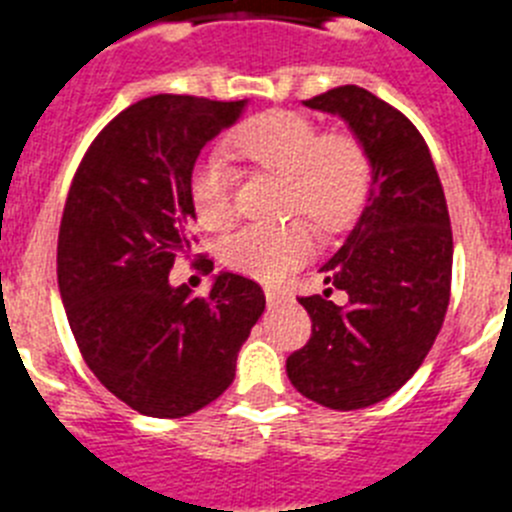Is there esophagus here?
Wrapping results in <instances>:
<instances>
[{
  "label": "esophagus",
  "mask_w": 512,
  "mask_h": 512,
  "mask_svg": "<svg viewBox=\"0 0 512 512\" xmlns=\"http://www.w3.org/2000/svg\"><path fill=\"white\" fill-rule=\"evenodd\" d=\"M266 302H269V307L282 305L284 295H282V292H274V289H266Z\"/></svg>",
  "instance_id": "1"
}]
</instances>
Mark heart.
I'll use <instances>...</instances> for the list:
<instances>
[{"mask_svg":"<svg viewBox=\"0 0 512 512\" xmlns=\"http://www.w3.org/2000/svg\"><path fill=\"white\" fill-rule=\"evenodd\" d=\"M223 156L251 171L279 176V210L300 212L320 233L354 223L372 187V158L348 130L318 133L307 115L269 110L251 117L223 143ZM197 223L223 233L235 220L233 184L220 161L202 166L192 179ZM310 230L300 220L246 228L230 235L223 261L233 271L261 282H279L310 256Z\"/></svg>","mask_w":512,"mask_h":512,"instance_id":"heart-1","label":"heart"}]
</instances>
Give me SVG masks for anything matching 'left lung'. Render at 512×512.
Instances as JSON below:
<instances>
[{"instance_id":"8db88e82","label":"left lung","mask_w":512,"mask_h":512,"mask_svg":"<svg viewBox=\"0 0 512 512\" xmlns=\"http://www.w3.org/2000/svg\"><path fill=\"white\" fill-rule=\"evenodd\" d=\"M307 107L348 122L372 158L359 223L323 266L325 284L348 295L297 297L310 341L287 359V377L330 410L369 408L395 395L431 351L451 297L449 207L423 135L384 99L346 84Z\"/></svg>"}]
</instances>
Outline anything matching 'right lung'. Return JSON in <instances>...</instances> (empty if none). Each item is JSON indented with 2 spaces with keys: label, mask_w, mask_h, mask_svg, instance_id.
I'll use <instances>...</instances> for the list:
<instances>
[{
  "label": "right lung",
  "mask_w": 512,
  "mask_h": 512,
  "mask_svg": "<svg viewBox=\"0 0 512 512\" xmlns=\"http://www.w3.org/2000/svg\"><path fill=\"white\" fill-rule=\"evenodd\" d=\"M246 99L156 94L104 125L81 158L58 230V289L94 377L151 418H184L223 395L264 289L223 271L207 297L169 271L192 253V169Z\"/></svg>",
  "instance_id": "1"
}]
</instances>
